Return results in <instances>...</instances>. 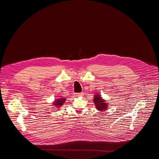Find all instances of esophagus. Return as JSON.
Returning <instances> with one entry per match:
<instances>
[{
    "label": "esophagus",
    "mask_w": 159,
    "mask_h": 159,
    "mask_svg": "<svg viewBox=\"0 0 159 159\" xmlns=\"http://www.w3.org/2000/svg\"><path fill=\"white\" fill-rule=\"evenodd\" d=\"M75 95V96H76V97H80V96H82L83 95H82V93H74Z\"/></svg>",
    "instance_id": "esophagus-1"
}]
</instances>
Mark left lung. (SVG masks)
<instances>
[{
	"label": "left lung",
	"mask_w": 159,
	"mask_h": 159,
	"mask_svg": "<svg viewBox=\"0 0 159 159\" xmlns=\"http://www.w3.org/2000/svg\"><path fill=\"white\" fill-rule=\"evenodd\" d=\"M93 102L95 103V106L97 111H106L109 107L108 103L106 102V100H105L100 95L97 93L94 95L93 97Z\"/></svg>",
	"instance_id": "8db88e82"
}]
</instances>
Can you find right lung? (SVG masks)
<instances>
[{
	"label": "right lung",
	"mask_w": 159,
	"mask_h": 159,
	"mask_svg": "<svg viewBox=\"0 0 159 159\" xmlns=\"http://www.w3.org/2000/svg\"><path fill=\"white\" fill-rule=\"evenodd\" d=\"M66 101V98L65 97L56 98L55 100L53 102L52 105L53 107H55L56 109H59L60 107H61V106H62Z\"/></svg>",
	"instance_id": "right-lung-1"
}]
</instances>
